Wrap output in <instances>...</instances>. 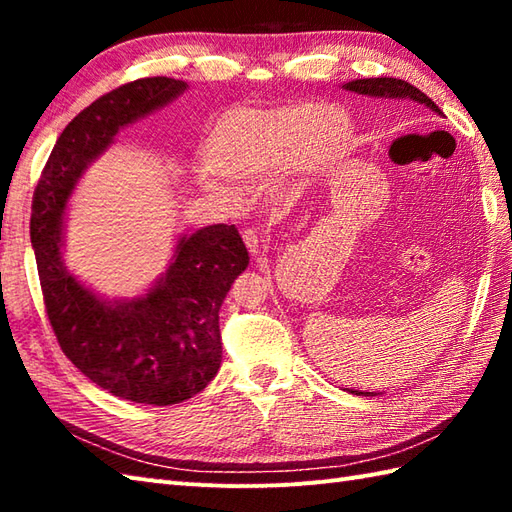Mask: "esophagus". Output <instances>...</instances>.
<instances>
[{"label":"esophagus","mask_w":512,"mask_h":512,"mask_svg":"<svg viewBox=\"0 0 512 512\" xmlns=\"http://www.w3.org/2000/svg\"><path fill=\"white\" fill-rule=\"evenodd\" d=\"M242 237H244V244H246V248H248V253H250V255H253V257H259V255L264 253L266 242H264V237L255 231V228H246V231L242 233Z\"/></svg>","instance_id":"obj_1"}]
</instances>
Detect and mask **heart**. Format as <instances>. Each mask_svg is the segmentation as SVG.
Here are the masks:
<instances>
[{"instance_id": "heart-1", "label": "heart", "mask_w": 512, "mask_h": 512, "mask_svg": "<svg viewBox=\"0 0 512 512\" xmlns=\"http://www.w3.org/2000/svg\"><path fill=\"white\" fill-rule=\"evenodd\" d=\"M352 121L341 110L290 105L275 112L231 110L217 118L204 140V158L220 176L255 182L301 154L303 162H323L350 145ZM211 171L200 184L220 198H231L226 184Z\"/></svg>"}]
</instances>
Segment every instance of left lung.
<instances>
[{
    "label": "left lung",
    "instance_id": "8db88e82",
    "mask_svg": "<svg viewBox=\"0 0 512 512\" xmlns=\"http://www.w3.org/2000/svg\"><path fill=\"white\" fill-rule=\"evenodd\" d=\"M345 90L356 92V94H367V96H378V99H411L424 103L431 107L433 112H440V107L433 103L427 94L420 92L418 88H413L411 83L402 81V79H391V76H380V79H356L352 83H345ZM363 394V391H361Z\"/></svg>",
    "mask_w": 512,
    "mask_h": 512
}]
</instances>
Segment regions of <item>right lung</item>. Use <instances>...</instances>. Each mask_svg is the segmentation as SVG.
Listing matches in <instances>:
<instances>
[{
  "mask_svg": "<svg viewBox=\"0 0 512 512\" xmlns=\"http://www.w3.org/2000/svg\"><path fill=\"white\" fill-rule=\"evenodd\" d=\"M187 83L149 76L103 94L63 129L32 198L30 239L48 321L63 354L112 396L176 405L211 383L222 363L220 308L248 250L231 224L180 237L158 284L134 301H105L61 259L65 204L85 167L118 129L176 99Z\"/></svg>",
  "mask_w": 512,
  "mask_h": 512,
  "instance_id": "right-lung-1",
  "label": "right lung"
}]
</instances>
